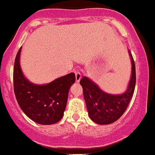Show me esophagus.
Returning a JSON list of instances; mask_svg holds the SVG:
<instances>
[{
    "label": "esophagus",
    "instance_id": "1",
    "mask_svg": "<svg viewBox=\"0 0 155 155\" xmlns=\"http://www.w3.org/2000/svg\"><path fill=\"white\" fill-rule=\"evenodd\" d=\"M74 73H75V78H76V81L79 82L81 78V72L79 71V70H75Z\"/></svg>",
    "mask_w": 155,
    "mask_h": 155
}]
</instances>
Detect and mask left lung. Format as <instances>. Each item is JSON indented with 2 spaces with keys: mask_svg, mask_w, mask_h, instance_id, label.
<instances>
[{
  "mask_svg": "<svg viewBox=\"0 0 155 155\" xmlns=\"http://www.w3.org/2000/svg\"><path fill=\"white\" fill-rule=\"evenodd\" d=\"M131 77L126 91L120 95L104 93L97 84L87 77L81 79L83 95L86 104L88 113L92 120L98 124H110L120 118L129 104L135 91L136 75L135 65L131 52Z\"/></svg>",
  "mask_w": 155,
  "mask_h": 155,
  "instance_id": "obj_1",
  "label": "left lung"
}]
</instances>
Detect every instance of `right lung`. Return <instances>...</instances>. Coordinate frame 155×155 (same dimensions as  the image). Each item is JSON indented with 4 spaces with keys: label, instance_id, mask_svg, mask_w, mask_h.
Here are the masks:
<instances>
[{
    "label": "right lung",
    "instance_id": "right-lung-1",
    "mask_svg": "<svg viewBox=\"0 0 155 155\" xmlns=\"http://www.w3.org/2000/svg\"><path fill=\"white\" fill-rule=\"evenodd\" d=\"M21 47L13 69L14 93L20 108L34 122L43 125L55 124L62 118L70 86L75 82L74 73L45 85H35L24 76L20 68Z\"/></svg>",
    "mask_w": 155,
    "mask_h": 155
}]
</instances>
